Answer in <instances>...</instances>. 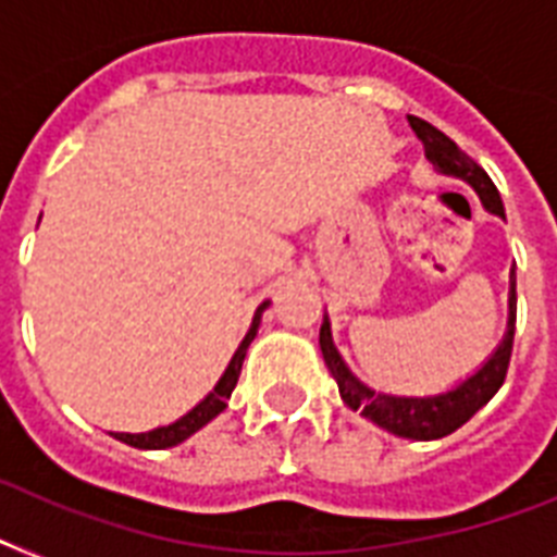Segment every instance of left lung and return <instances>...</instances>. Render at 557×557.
<instances>
[{"label":"left lung","instance_id":"obj_1","mask_svg":"<svg viewBox=\"0 0 557 557\" xmlns=\"http://www.w3.org/2000/svg\"><path fill=\"white\" fill-rule=\"evenodd\" d=\"M407 121L413 126V133L419 135V141L424 144V156H428L436 173L468 182L476 190L485 210H492V213L506 219L500 193H497L494 182L488 178V173L471 156H466L457 144L450 141L448 135L440 133L436 126L422 121V117L410 115ZM515 286H518V280H515V271H511L509 326H506L500 347L494 349L492 358L474 375H468L466 381H459L457 387L448 389V393H440V396H387V393H375L367 384H361L349 372V367L344 364V358L335 349V344H332L330 318H323L321 352L326 367H330L332 379L338 381L344 405L352 407V410H361L364 419L375 422L384 431L396 433V436H405V440H442V436H448L457 428H462L480 407L492 401L494 393L506 381V372H509L515 321H518V292H515Z\"/></svg>","mask_w":557,"mask_h":557}]
</instances>
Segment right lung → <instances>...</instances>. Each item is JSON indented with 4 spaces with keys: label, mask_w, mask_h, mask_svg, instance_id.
Returning <instances> with one entry per match:
<instances>
[{
    "label": "right lung",
    "mask_w": 557,
    "mask_h": 557,
    "mask_svg": "<svg viewBox=\"0 0 557 557\" xmlns=\"http://www.w3.org/2000/svg\"><path fill=\"white\" fill-rule=\"evenodd\" d=\"M269 306V300L257 309V314H253V323L251 330H248V335L243 338V344H239V349L234 352V358H231V364H227V370L222 372V379L216 381V387L210 389L208 396L201 398L199 405L193 407L190 413H185L182 419H176L173 424H164V428H156V431H147V433H115V440L126 442V445H133V448H141V450H161V448H173V445H178V442H185L187 436H193V433L199 431V428H205V424L210 422V419H216L222 410L227 407V398H231V393H234L236 381H239V370H243V361H245V352H248V347H251L253 335H257V326H260V318H262V309Z\"/></svg>",
    "instance_id": "right-lung-1"
}]
</instances>
